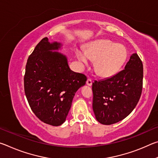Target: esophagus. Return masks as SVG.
I'll return each mask as SVG.
<instances>
[{
    "mask_svg": "<svg viewBox=\"0 0 158 158\" xmlns=\"http://www.w3.org/2000/svg\"><path fill=\"white\" fill-rule=\"evenodd\" d=\"M92 80L90 79H87V81H86V84L88 85H89V86H90V85H92Z\"/></svg>",
    "mask_w": 158,
    "mask_h": 158,
    "instance_id": "1",
    "label": "esophagus"
}]
</instances>
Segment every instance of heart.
Wrapping results in <instances>:
<instances>
[{
  "mask_svg": "<svg viewBox=\"0 0 158 158\" xmlns=\"http://www.w3.org/2000/svg\"><path fill=\"white\" fill-rule=\"evenodd\" d=\"M77 57L83 65H89L90 59L95 60V70L99 76L109 77L116 74L127 59V52L124 46L107 40L90 42L82 49L76 51Z\"/></svg>",
  "mask_w": 158,
  "mask_h": 158,
  "instance_id": "b5f03b06",
  "label": "heart"
}]
</instances>
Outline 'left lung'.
I'll return each mask as SVG.
<instances>
[{"label": "left lung", "mask_w": 158, "mask_h": 158, "mask_svg": "<svg viewBox=\"0 0 158 158\" xmlns=\"http://www.w3.org/2000/svg\"><path fill=\"white\" fill-rule=\"evenodd\" d=\"M142 85L143 64L137 53H133L125 69L93 83V109L97 121L111 125L126 118L137 106Z\"/></svg>", "instance_id": "left-lung-1"}]
</instances>
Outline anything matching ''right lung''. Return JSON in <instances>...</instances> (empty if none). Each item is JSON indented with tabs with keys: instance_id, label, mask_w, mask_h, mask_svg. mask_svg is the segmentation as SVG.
Wrapping results in <instances>:
<instances>
[{
	"instance_id": "right-lung-1",
	"label": "right lung",
	"mask_w": 158,
	"mask_h": 158,
	"mask_svg": "<svg viewBox=\"0 0 158 158\" xmlns=\"http://www.w3.org/2000/svg\"><path fill=\"white\" fill-rule=\"evenodd\" d=\"M61 46L42 39L28 58L24 75L31 109L40 121L53 126L65 121L75 93L87 80L84 74L71 70L66 56L53 52Z\"/></svg>"
}]
</instances>
